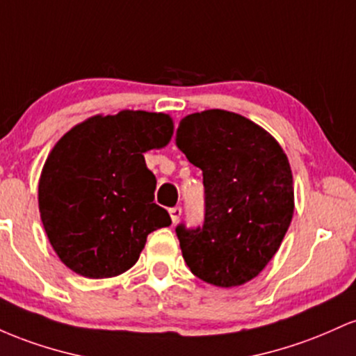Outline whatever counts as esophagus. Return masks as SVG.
<instances>
[{
    "mask_svg": "<svg viewBox=\"0 0 356 356\" xmlns=\"http://www.w3.org/2000/svg\"><path fill=\"white\" fill-rule=\"evenodd\" d=\"M170 217H171V222L178 223L179 217H181V209H179V207H175V209H170Z\"/></svg>",
    "mask_w": 356,
    "mask_h": 356,
    "instance_id": "esophagus-1",
    "label": "esophagus"
}]
</instances>
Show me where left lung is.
Returning <instances> with one entry per match:
<instances>
[{
	"instance_id": "1",
	"label": "left lung",
	"mask_w": 356,
	"mask_h": 356,
	"mask_svg": "<svg viewBox=\"0 0 356 356\" xmlns=\"http://www.w3.org/2000/svg\"><path fill=\"white\" fill-rule=\"evenodd\" d=\"M177 145L203 171L205 186L203 227H177L186 266L218 287L252 281L293 220V171L284 149L264 127L222 109L181 119Z\"/></svg>"
}]
</instances>
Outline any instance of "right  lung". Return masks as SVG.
Returning <instances> with one entry per match:
<instances>
[{
    "label": "right lung",
    "mask_w": 356,
    "mask_h": 356,
    "mask_svg": "<svg viewBox=\"0 0 356 356\" xmlns=\"http://www.w3.org/2000/svg\"><path fill=\"white\" fill-rule=\"evenodd\" d=\"M173 129L168 114L126 109L92 115L58 139L40 175L38 209L70 270L89 279L126 273L147 234L170 225L153 203L156 178L145 153L165 147Z\"/></svg>",
    "instance_id": "obj_1"
}]
</instances>
